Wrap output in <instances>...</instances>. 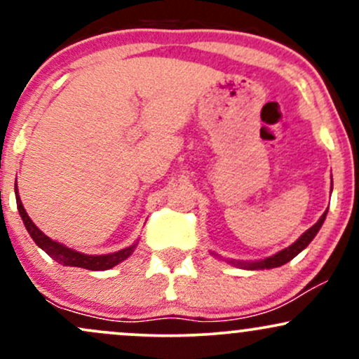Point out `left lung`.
<instances>
[{"label": "left lung", "mask_w": 359, "mask_h": 359, "mask_svg": "<svg viewBox=\"0 0 359 359\" xmlns=\"http://www.w3.org/2000/svg\"><path fill=\"white\" fill-rule=\"evenodd\" d=\"M325 216H327V209H325V212L319 217V221H317L312 228H309L306 233H302V236H300L297 241L292 243L290 246H287V248L278 251V253L271 255V257H269V258L257 259V262H240V259H226V262H228L229 265L238 266V269H243V270H265V269L269 270V269H277V266L285 265V263L290 262L292 258L297 257L300 251L306 250L309 246V243L314 240L316 234L319 233L320 226H323ZM211 255L217 257L216 253H211ZM217 258H221V257H217Z\"/></svg>", "instance_id": "obj_1"}]
</instances>
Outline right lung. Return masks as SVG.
Segmentation results:
<instances>
[{
    "label": "right lung",
    "instance_id": "1",
    "mask_svg": "<svg viewBox=\"0 0 359 359\" xmlns=\"http://www.w3.org/2000/svg\"><path fill=\"white\" fill-rule=\"evenodd\" d=\"M15 196H16V208H18L20 216H22L25 228H27L28 234L32 236V240L35 241V245L39 248H42L48 257L55 259L57 263L64 266H79V269L86 270H109L113 266H116L118 263H121L123 259H126L133 253L135 248H137L138 243H133L128 248H123L119 251H114V253L109 255H86L81 253V251H76L72 248H67L65 245H62L59 241H53L52 238H48L47 234H43L39 228L35 226V222L30 219L27 211H25L22 199L18 196V187H15Z\"/></svg>",
    "mask_w": 359,
    "mask_h": 359
}]
</instances>
